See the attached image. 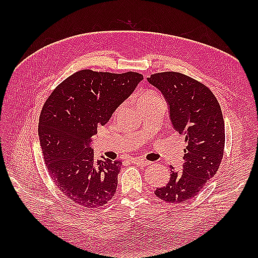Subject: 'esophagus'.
Returning <instances> with one entry per match:
<instances>
[{
  "instance_id": "34e87169",
  "label": "esophagus",
  "mask_w": 258,
  "mask_h": 258,
  "mask_svg": "<svg viewBox=\"0 0 258 258\" xmlns=\"http://www.w3.org/2000/svg\"><path fill=\"white\" fill-rule=\"evenodd\" d=\"M132 163L135 164V165L141 166V167L147 166V165H150V164H151V162L145 161V160H142V158H134V160H132Z\"/></svg>"
}]
</instances>
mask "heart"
<instances>
[{
    "label": "heart",
    "mask_w": 258,
    "mask_h": 258,
    "mask_svg": "<svg viewBox=\"0 0 258 258\" xmlns=\"http://www.w3.org/2000/svg\"><path fill=\"white\" fill-rule=\"evenodd\" d=\"M158 97H161V96L157 95L156 93H154V92H146V93H144V94L140 97L139 105H141V104L147 103V102H151L153 100H156V98H158Z\"/></svg>",
    "instance_id": "heart-1"
}]
</instances>
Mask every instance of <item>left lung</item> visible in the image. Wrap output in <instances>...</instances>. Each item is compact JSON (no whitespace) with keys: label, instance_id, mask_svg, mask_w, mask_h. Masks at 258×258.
I'll return each instance as SVG.
<instances>
[{"label":"left lung","instance_id":"1","mask_svg":"<svg viewBox=\"0 0 258 258\" xmlns=\"http://www.w3.org/2000/svg\"><path fill=\"white\" fill-rule=\"evenodd\" d=\"M147 81L161 91L173 128L186 142L183 169L171 166L168 183L154 193L167 203H184L200 193L221 165L225 146L222 109L208 87L185 74L163 72Z\"/></svg>","mask_w":258,"mask_h":258}]
</instances>
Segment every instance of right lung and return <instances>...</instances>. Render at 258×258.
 Listing matches in <instances>:
<instances>
[{"label": "right lung", "instance_id": "add662e5", "mask_svg": "<svg viewBox=\"0 0 258 258\" xmlns=\"http://www.w3.org/2000/svg\"><path fill=\"white\" fill-rule=\"evenodd\" d=\"M142 80L136 72L82 70L63 81L43 106L38 138L47 172L76 205L97 208L113 199L122 162H95L92 138Z\"/></svg>", "mask_w": 258, "mask_h": 258}]
</instances>
